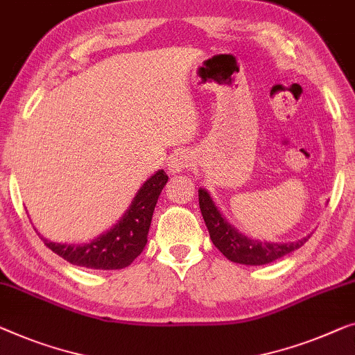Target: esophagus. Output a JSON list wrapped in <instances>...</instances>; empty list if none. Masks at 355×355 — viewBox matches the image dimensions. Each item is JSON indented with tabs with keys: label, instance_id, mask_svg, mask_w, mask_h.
Listing matches in <instances>:
<instances>
[{
	"label": "esophagus",
	"instance_id": "obj_1",
	"mask_svg": "<svg viewBox=\"0 0 355 355\" xmlns=\"http://www.w3.org/2000/svg\"><path fill=\"white\" fill-rule=\"evenodd\" d=\"M190 163H192V160L187 155H182V153L174 155L169 162V173H181L190 166Z\"/></svg>",
	"mask_w": 355,
	"mask_h": 355
}]
</instances>
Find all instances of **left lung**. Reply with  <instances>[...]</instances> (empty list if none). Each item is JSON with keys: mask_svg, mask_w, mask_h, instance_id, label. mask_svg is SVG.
Returning <instances> with one entry per match:
<instances>
[{"mask_svg": "<svg viewBox=\"0 0 355 355\" xmlns=\"http://www.w3.org/2000/svg\"><path fill=\"white\" fill-rule=\"evenodd\" d=\"M198 203L214 246L232 263L246 266H263L272 263V261L280 259L282 256L301 248L311 237L309 235V237L297 241H288V243H266V241L251 240L237 232L220 216L205 189L198 190Z\"/></svg>", "mask_w": 355, "mask_h": 355, "instance_id": "1", "label": "left lung"}]
</instances>
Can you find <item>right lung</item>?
<instances>
[{
  "label": "right lung",
  "instance_id": "obj_1",
  "mask_svg": "<svg viewBox=\"0 0 355 355\" xmlns=\"http://www.w3.org/2000/svg\"><path fill=\"white\" fill-rule=\"evenodd\" d=\"M166 182L168 174L163 169L147 179L123 218L91 243L64 245L54 243L43 237L41 240L49 250L73 266L102 270L123 269L142 253L147 243L153 209Z\"/></svg>",
  "mask_w": 355,
  "mask_h": 355
}]
</instances>
